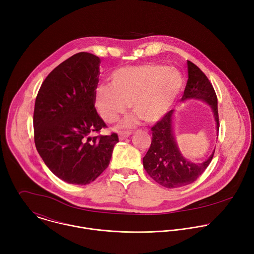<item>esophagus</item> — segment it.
Returning a JSON list of instances; mask_svg holds the SVG:
<instances>
[{"mask_svg": "<svg viewBox=\"0 0 254 254\" xmlns=\"http://www.w3.org/2000/svg\"><path fill=\"white\" fill-rule=\"evenodd\" d=\"M129 135H130V132H127V133H121V134L119 135V137H120V139H121V140H124V139L127 138Z\"/></svg>", "mask_w": 254, "mask_h": 254, "instance_id": "obj_1", "label": "esophagus"}]
</instances>
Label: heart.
I'll return each instance as SVG.
<instances>
[{
    "label": "heart",
    "instance_id": "b5f03b06",
    "mask_svg": "<svg viewBox=\"0 0 254 254\" xmlns=\"http://www.w3.org/2000/svg\"><path fill=\"white\" fill-rule=\"evenodd\" d=\"M110 84H98L93 100L100 118L112 124L125 114L130 103L135 115L120 126L134 127L139 119L148 124L161 121L172 108L184 86V77L175 67L159 63H142L115 69Z\"/></svg>",
    "mask_w": 254,
    "mask_h": 254
}]
</instances>
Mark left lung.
<instances>
[{"instance_id": "8db88e82", "label": "left lung", "mask_w": 254, "mask_h": 254, "mask_svg": "<svg viewBox=\"0 0 254 254\" xmlns=\"http://www.w3.org/2000/svg\"><path fill=\"white\" fill-rule=\"evenodd\" d=\"M188 65V81L182 101L200 100L207 103L213 113L218 135L219 118L217 96L207 76L191 61ZM175 111H170L152 127L151 147L142 159L144 170L161 186L174 189L189 185L196 181L212 161L215 149L207 160L193 163L181 153L174 129Z\"/></svg>"}]
</instances>
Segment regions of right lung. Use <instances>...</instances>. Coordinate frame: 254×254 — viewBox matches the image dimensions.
<instances>
[{"mask_svg": "<svg viewBox=\"0 0 254 254\" xmlns=\"http://www.w3.org/2000/svg\"><path fill=\"white\" fill-rule=\"evenodd\" d=\"M100 59L71 56L43 81L34 107L35 146L48 169L68 184H89L110 165L117 133L91 136L105 127L94 107Z\"/></svg>", "mask_w": 254, "mask_h": 254, "instance_id": "right-lung-1", "label": "right lung"}]
</instances>
